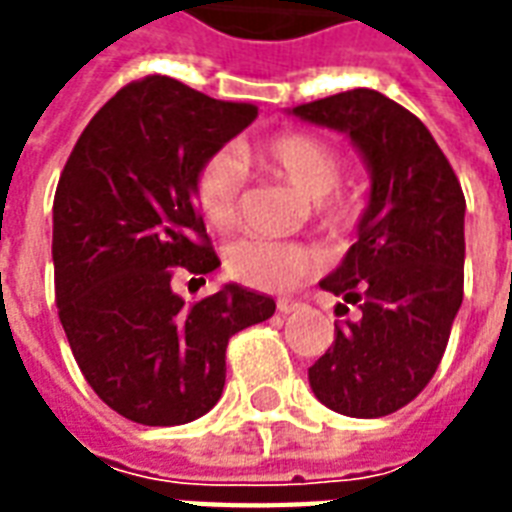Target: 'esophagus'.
<instances>
[{"instance_id": "34e87169", "label": "esophagus", "mask_w": 512, "mask_h": 512, "mask_svg": "<svg viewBox=\"0 0 512 512\" xmlns=\"http://www.w3.org/2000/svg\"><path fill=\"white\" fill-rule=\"evenodd\" d=\"M279 312H293L299 310V307H304V301L296 299V296H282V299L277 301Z\"/></svg>"}]
</instances>
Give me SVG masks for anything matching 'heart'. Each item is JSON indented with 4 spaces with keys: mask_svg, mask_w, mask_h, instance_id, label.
I'll return each mask as SVG.
<instances>
[{
    "mask_svg": "<svg viewBox=\"0 0 512 512\" xmlns=\"http://www.w3.org/2000/svg\"><path fill=\"white\" fill-rule=\"evenodd\" d=\"M246 158L257 167L293 183L326 224H345L356 211L354 197L337 191L343 172V153L323 136L307 131H285L246 147ZM244 186V167L230 153H213L200 164L191 191L202 219L213 230H230L238 219ZM312 255L299 244L271 238H241L224 252L227 274L246 288L285 290L312 271Z\"/></svg>",
    "mask_w": 512,
    "mask_h": 512,
    "instance_id": "obj_1",
    "label": "heart"
}]
</instances>
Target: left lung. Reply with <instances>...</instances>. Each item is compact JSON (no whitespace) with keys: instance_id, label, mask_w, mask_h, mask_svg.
Here are the masks:
<instances>
[{"instance_id":"left-lung-1","label":"left lung","mask_w":512,"mask_h":512,"mask_svg":"<svg viewBox=\"0 0 512 512\" xmlns=\"http://www.w3.org/2000/svg\"><path fill=\"white\" fill-rule=\"evenodd\" d=\"M293 115L351 136L373 186L356 244L321 288L340 296L334 343L310 386L337 414L376 419L411 403L436 373L463 301V200L436 139L376 90H348Z\"/></svg>"}]
</instances>
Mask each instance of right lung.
Wrapping results in <instances>:
<instances>
[{
  "label": "right lung",
  "instance_id": "right-lung-1",
  "mask_svg": "<svg viewBox=\"0 0 512 512\" xmlns=\"http://www.w3.org/2000/svg\"><path fill=\"white\" fill-rule=\"evenodd\" d=\"M255 117V104L147 76L98 109L65 161L51 241L60 323L87 384L131 422L208 414L230 337L277 310L241 285L194 304L172 290V268L205 282L219 266L191 183Z\"/></svg>",
  "mask_w": 512,
  "mask_h": 512
}]
</instances>
